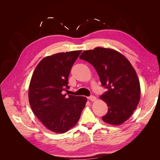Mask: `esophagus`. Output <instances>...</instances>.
<instances>
[{"label":"esophagus","instance_id":"obj_1","mask_svg":"<svg viewBox=\"0 0 160 160\" xmlns=\"http://www.w3.org/2000/svg\"><path fill=\"white\" fill-rule=\"evenodd\" d=\"M89 99L90 100V101H96V98L95 96H93V95H91V96H89Z\"/></svg>","mask_w":160,"mask_h":160}]
</instances>
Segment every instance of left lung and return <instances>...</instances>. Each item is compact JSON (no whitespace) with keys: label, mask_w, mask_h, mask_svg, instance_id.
<instances>
[{"label":"left lung","mask_w":160,"mask_h":160,"mask_svg":"<svg viewBox=\"0 0 160 160\" xmlns=\"http://www.w3.org/2000/svg\"><path fill=\"white\" fill-rule=\"evenodd\" d=\"M79 58L93 66L107 89L100 97L108 106L102 119L111 125L125 122L136 109L141 93L137 73L129 61L120 52L102 47L85 51Z\"/></svg>","instance_id":"left-lung-1"}]
</instances>
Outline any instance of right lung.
<instances>
[{
  "mask_svg": "<svg viewBox=\"0 0 160 160\" xmlns=\"http://www.w3.org/2000/svg\"><path fill=\"white\" fill-rule=\"evenodd\" d=\"M81 51L59 52L42 59L34 71L28 100L37 118L53 132L63 133L78 122L86 104L85 97L64 94L68 77Z\"/></svg>",
  "mask_w": 160,
  "mask_h": 160,
  "instance_id": "obj_1",
  "label": "right lung"
}]
</instances>
